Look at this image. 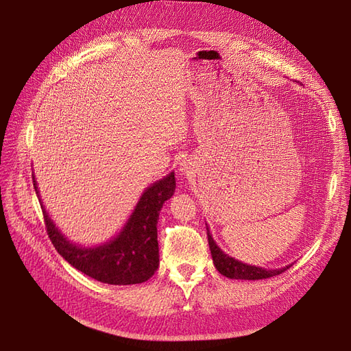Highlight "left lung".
I'll return each mask as SVG.
<instances>
[{
  "mask_svg": "<svg viewBox=\"0 0 351 351\" xmlns=\"http://www.w3.org/2000/svg\"><path fill=\"white\" fill-rule=\"evenodd\" d=\"M208 231V241H209V248L212 252V258L216 270L219 271L222 276L229 277V279H241V280H260V279H269V277L277 276L285 273L287 269H291V265H286L282 269H273L267 270L263 267H257V265H250L245 263H241L235 260L234 257H229L225 254L210 235L209 228L206 226Z\"/></svg>",
  "mask_w": 351,
  "mask_h": 351,
  "instance_id": "1",
  "label": "left lung"
}]
</instances>
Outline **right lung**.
<instances>
[{"mask_svg":"<svg viewBox=\"0 0 351 351\" xmlns=\"http://www.w3.org/2000/svg\"><path fill=\"white\" fill-rule=\"evenodd\" d=\"M33 186L39 196L34 176ZM176 191L174 173L143 191L134 213L114 238L99 247H80L69 243L55 226L40 202L45 226L53 247L72 267L91 279L108 285H136L147 282L160 265L156 223L164 202Z\"/></svg>","mask_w":351,"mask_h":351,"instance_id":"obj_1","label":"right lung"}]
</instances>
